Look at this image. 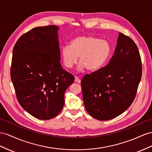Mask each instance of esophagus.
<instances>
[{
    "label": "esophagus",
    "instance_id": "34e87169",
    "mask_svg": "<svg viewBox=\"0 0 152 152\" xmlns=\"http://www.w3.org/2000/svg\"><path fill=\"white\" fill-rule=\"evenodd\" d=\"M75 82H77V83H80V78L77 76H76L75 77Z\"/></svg>",
    "mask_w": 152,
    "mask_h": 152
}]
</instances>
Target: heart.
<instances>
[{"label": "heart", "mask_w": 152, "mask_h": 152, "mask_svg": "<svg viewBox=\"0 0 152 152\" xmlns=\"http://www.w3.org/2000/svg\"><path fill=\"white\" fill-rule=\"evenodd\" d=\"M111 52L108 41L92 36L77 37L61 50V57L65 67L71 69L77 62L80 64L78 71L85 68L89 71H95L104 64Z\"/></svg>", "instance_id": "b5f03b06"}]
</instances>
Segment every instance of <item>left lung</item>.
<instances>
[{
	"label": "left lung",
	"instance_id": "left-lung-1",
	"mask_svg": "<svg viewBox=\"0 0 152 152\" xmlns=\"http://www.w3.org/2000/svg\"><path fill=\"white\" fill-rule=\"evenodd\" d=\"M141 76L137 45L130 37L119 33L109 63L81 80L85 109L100 121L116 118L134 102Z\"/></svg>",
	"mask_w": 152,
	"mask_h": 152
}]
</instances>
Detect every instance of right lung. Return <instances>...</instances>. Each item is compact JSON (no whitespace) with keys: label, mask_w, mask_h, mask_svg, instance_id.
Segmentation results:
<instances>
[{"label":"right lung","mask_w":152,"mask_h":152,"mask_svg":"<svg viewBox=\"0 0 152 152\" xmlns=\"http://www.w3.org/2000/svg\"><path fill=\"white\" fill-rule=\"evenodd\" d=\"M56 26L37 27L22 35L13 50L11 79L17 98L34 118L56 117L64 105L65 92L75 77L60 64Z\"/></svg>","instance_id":"1"}]
</instances>
